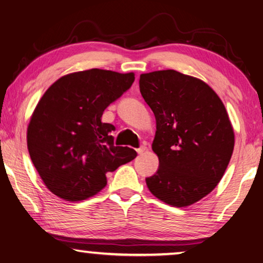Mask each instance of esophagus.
<instances>
[{
	"mask_svg": "<svg viewBox=\"0 0 263 263\" xmlns=\"http://www.w3.org/2000/svg\"><path fill=\"white\" fill-rule=\"evenodd\" d=\"M146 149H147V148H146V146L145 145H141L139 148H137V153L138 154H144L146 152Z\"/></svg>",
	"mask_w": 263,
	"mask_h": 263,
	"instance_id": "obj_1",
	"label": "esophagus"
}]
</instances>
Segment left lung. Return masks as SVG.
Wrapping results in <instances>:
<instances>
[{"instance_id":"1","label":"left lung","mask_w":263,"mask_h":263,"mask_svg":"<svg viewBox=\"0 0 263 263\" xmlns=\"http://www.w3.org/2000/svg\"><path fill=\"white\" fill-rule=\"evenodd\" d=\"M139 88L157 121L159 168L146 184L160 201L188 206L210 194L228 168L234 147L229 115L205 82L176 70L141 74Z\"/></svg>"}]
</instances>
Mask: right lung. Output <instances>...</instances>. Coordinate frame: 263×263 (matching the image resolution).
Instances as JSON below:
<instances>
[{
	"instance_id": "1",
	"label": "right lung",
	"mask_w": 263,
	"mask_h": 263,
	"mask_svg": "<svg viewBox=\"0 0 263 263\" xmlns=\"http://www.w3.org/2000/svg\"><path fill=\"white\" fill-rule=\"evenodd\" d=\"M135 74L92 68L60 78L31 117L28 148L45 185L58 197L78 202L106 185L105 174L132 161L137 152L115 146L103 111L131 88Z\"/></svg>"
}]
</instances>
